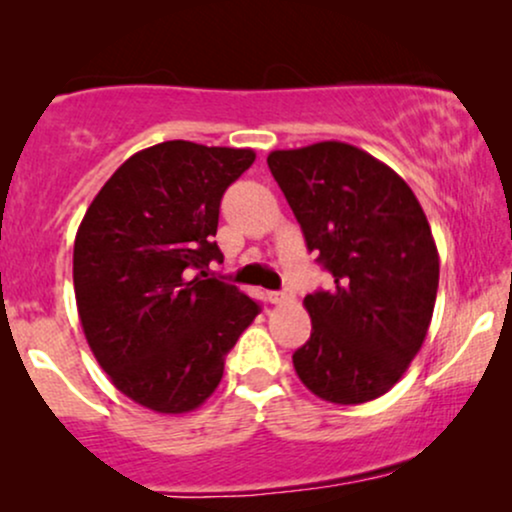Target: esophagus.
<instances>
[{
  "label": "esophagus",
  "instance_id": "obj_1",
  "mask_svg": "<svg viewBox=\"0 0 512 512\" xmlns=\"http://www.w3.org/2000/svg\"><path fill=\"white\" fill-rule=\"evenodd\" d=\"M267 298H269V303L281 305V303H289V301H293V293H289V291H269V293H267Z\"/></svg>",
  "mask_w": 512,
  "mask_h": 512
}]
</instances>
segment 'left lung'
<instances>
[{
    "instance_id": "left-lung-1",
    "label": "left lung",
    "mask_w": 512,
    "mask_h": 512,
    "mask_svg": "<svg viewBox=\"0 0 512 512\" xmlns=\"http://www.w3.org/2000/svg\"><path fill=\"white\" fill-rule=\"evenodd\" d=\"M269 170L308 250L334 276L305 296L313 332L293 354L301 383L332 404L385 395L419 354L433 317L440 260L411 187L344 142L272 151Z\"/></svg>"
}]
</instances>
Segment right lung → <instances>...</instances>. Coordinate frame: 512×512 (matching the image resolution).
I'll list each match as a JSON object with an SVG mask.
<instances>
[{
    "instance_id": "1",
    "label": "right lung",
    "mask_w": 512,
    "mask_h": 512,
    "mask_svg": "<svg viewBox=\"0 0 512 512\" xmlns=\"http://www.w3.org/2000/svg\"><path fill=\"white\" fill-rule=\"evenodd\" d=\"M252 149L163 142L101 187L74 240V293L86 342L122 395L158 414L207 402L260 305L209 262L223 192Z\"/></svg>"
}]
</instances>
